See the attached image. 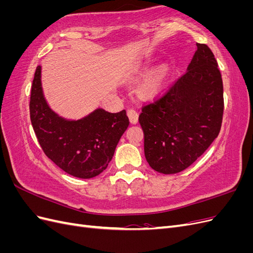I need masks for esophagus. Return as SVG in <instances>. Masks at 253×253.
<instances>
[{
  "label": "esophagus",
  "instance_id": "1",
  "mask_svg": "<svg viewBox=\"0 0 253 253\" xmlns=\"http://www.w3.org/2000/svg\"><path fill=\"white\" fill-rule=\"evenodd\" d=\"M127 116L129 118V121H131V124L136 125L137 122H138V113H137L136 110L134 109H129L127 111Z\"/></svg>",
  "mask_w": 253,
  "mask_h": 253
}]
</instances>
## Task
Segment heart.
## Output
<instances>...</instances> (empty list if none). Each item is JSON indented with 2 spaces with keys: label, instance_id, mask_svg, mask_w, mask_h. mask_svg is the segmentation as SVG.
Masks as SVG:
<instances>
[{
  "label": "heart",
  "instance_id": "obj_1",
  "mask_svg": "<svg viewBox=\"0 0 253 253\" xmlns=\"http://www.w3.org/2000/svg\"><path fill=\"white\" fill-rule=\"evenodd\" d=\"M167 73V68L165 66L158 68L157 71L153 73L150 77L145 80L143 85L141 87V90L145 95H155L158 93L163 85V82L165 79V76Z\"/></svg>",
  "mask_w": 253,
  "mask_h": 253
}]
</instances>
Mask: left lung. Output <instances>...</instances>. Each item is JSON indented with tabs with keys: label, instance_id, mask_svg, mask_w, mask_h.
<instances>
[{
	"label": "left lung",
	"instance_id": "1",
	"mask_svg": "<svg viewBox=\"0 0 253 253\" xmlns=\"http://www.w3.org/2000/svg\"><path fill=\"white\" fill-rule=\"evenodd\" d=\"M196 46L187 72L139 115L145 159L163 174L187 169L220 131L223 80L211 49L205 44Z\"/></svg>",
	"mask_w": 253,
	"mask_h": 253
}]
</instances>
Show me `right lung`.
Segmentation results:
<instances>
[{
  "mask_svg": "<svg viewBox=\"0 0 253 253\" xmlns=\"http://www.w3.org/2000/svg\"><path fill=\"white\" fill-rule=\"evenodd\" d=\"M42 66L38 65L30 94V120L42 150L59 168L78 178H93L112 160L128 126L126 110L102 108L80 119H67L53 111L44 96Z\"/></svg>",
  "mask_w": 253,
  "mask_h": 253,
  "instance_id": "add662e5",
  "label": "right lung"
}]
</instances>
